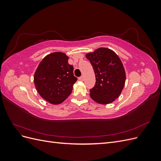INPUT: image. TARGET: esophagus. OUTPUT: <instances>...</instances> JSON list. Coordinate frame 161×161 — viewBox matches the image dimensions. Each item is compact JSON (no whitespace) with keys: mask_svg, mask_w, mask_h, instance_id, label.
<instances>
[{"mask_svg":"<svg viewBox=\"0 0 161 161\" xmlns=\"http://www.w3.org/2000/svg\"><path fill=\"white\" fill-rule=\"evenodd\" d=\"M79 79L80 80H81V81H83V80H84V76H81L79 78Z\"/></svg>","mask_w":161,"mask_h":161,"instance_id":"obj_1","label":"esophagus"}]
</instances>
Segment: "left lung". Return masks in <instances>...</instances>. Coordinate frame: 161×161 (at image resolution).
Returning a JSON list of instances; mask_svg holds the SVG:
<instances>
[{"label": "left lung", "instance_id": "left-lung-1", "mask_svg": "<svg viewBox=\"0 0 161 161\" xmlns=\"http://www.w3.org/2000/svg\"><path fill=\"white\" fill-rule=\"evenodd\" d=\"M86 57L93 68L95 85L90 90L92 100L100 104H109L121 94L125 81V72L121 60L108 48L101 47Z\"/></svg>", "mask_w": 161, "mask_h": 161}]
</instances>
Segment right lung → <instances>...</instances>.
Segmentation results:
<instances>
[{"label":"right lung","instance_id":"add662e5","mask_svg":"<svg viewBox=\"0 0 161 161\" xmlns=\"http://www.w3.org/2000/svg\"><path fill=\"white\" fill-rule=\"evenodd\" d=\"M62 52H53L40 63L34 75V84L43 99L52 104L62 103L72 92L77 80L74 68Z\"/></svg>","mask_w":161,"mask_h":161}]
</instances>
